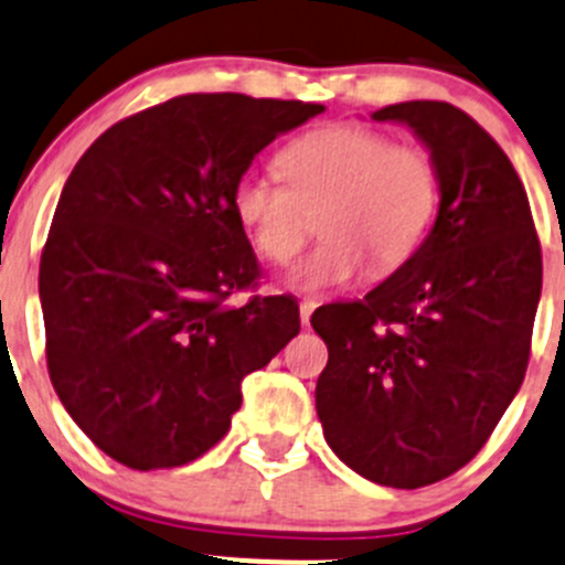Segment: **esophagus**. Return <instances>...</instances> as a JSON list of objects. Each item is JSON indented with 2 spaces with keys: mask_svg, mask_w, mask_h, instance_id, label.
<instances>
[{
  "mask_svg": "<svg viewBox=\"0 0 565 565\" xmlns=\"http://www.w3.org/2000/svg\"><path fill=\"white\" fill-rule=\"evenodd\" d=\"M316 310V302H302L299 305V319H302V327L310 324V313Z\"/></svg>",
  "mask_w": 565,
  "mask_h": 565,
  "instance_id": "obj_1",
  "label": "esophagus"
}]
</instances>
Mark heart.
<instances>
[{"label":"heart","instance_id":"1","mask_svg":"<svg viewBox=\"0 0 565 565\" xmlns=\"http://www.w3.org/2000/svg\"><path fill=\"white\" fill-rule=\"evenodd\" d=\"M286 185L244 174L233 188V211L263 257L288 263L310 235L313 255L291 268L288 288L324 294L366 271L399 268L427 235L438 207V171L422 147L391 143L363 125H327L279 152Z\"/></svg>","mask_w":565,"mask_h":565}]
</instances>
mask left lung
<instances>
[{"label":"left lung","instance_id":"obj_1","mask_svg":"<svg viewBox=\"0 0 565 565\" xmlns=\"http://www.w3.org/2000/svg\"><path fill=\"white\" fill-rule=\"evenodd\" d=\"M413 130L438 171V216L416 252L354 302L310 316L327 343L316 413L360 477L422 488L482 449L527 372L541 244L499 143L447 102L372 113Z\"/></svg>","mask_w":565,"mask_h":565}]
</instances>
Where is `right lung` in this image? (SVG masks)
<instances>
[{
  "instance_id": "right-lung-1",
  "label": "right lung",
  "mask_w": 565,
  "mask_h": 565,
  "mask_svg": "<svg viewBox=\"0 0 565 565\" xmlns=\"http://www.w3.org/2000/svg\"><path fill=\"white\" fill-rule=\"evenodd\" d=\"M324 105L188 94L102 132L63 185L41 255L46 366L68 416L127 469L191 463L241 383L299 332L294 297H227L257 260L233 211L252 160Z\"/></svg>"
}]
</instances>
